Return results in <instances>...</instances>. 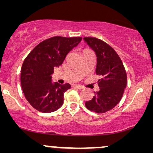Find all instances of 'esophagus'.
<instances>
[{"label":"esophagus","instance_id":"obj_1","mask_svg":"<svg viewBox=\"0 0 153 153\" xmlns=\"http://www.w3.org/2000/svg\"><path fill=\"white\" fill-rule=\"evenodd\" d=\"M73 87L79 89V90H81V89L83 88V86H81V85H73Z\"/></svg>","mask_w":153,"mask_h":153}]
</instances>
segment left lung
<instances>
[{"mask_svg":"<svg viewBox=\"0 0 153 153\" xmlns=\"http://www.w3.org/2000/svg\"><path fill=\"white\" fill-rule=\"evenodd\" d=\"M83 40L97 56L96 74L100 91L93 99L85 102L88 109L103 114L114 108L120 101L127 85V74L123 62L113 48L95 37H84Z\"/></svg>","mask_w":153,"mask_h":153,"instance_id":"left-lung-1","label":"left lung"}]
</instances>
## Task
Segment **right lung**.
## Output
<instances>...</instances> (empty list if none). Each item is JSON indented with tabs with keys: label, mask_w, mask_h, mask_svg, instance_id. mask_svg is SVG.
<instances>
[{
	"label": "right lung",
	"mask_w": 153,
	"mask_h": 153,
	"mask_svg": "<svg viewBox=\"0 0 153 153\" xmlns=\"http://www.w3.org/2000/svg\"><path fill=\"white\" fill-rule=\"evenodd\" d=\"M82 37L56 36L37 45L23 62L21 84L31 106L42 113L58 110L63 104L64 93L70 84L52 83L54 68L63 62L68 53L76 47Z\"/></svg>",
	"instance_id": "right-lung-1"
}]
</instances>
